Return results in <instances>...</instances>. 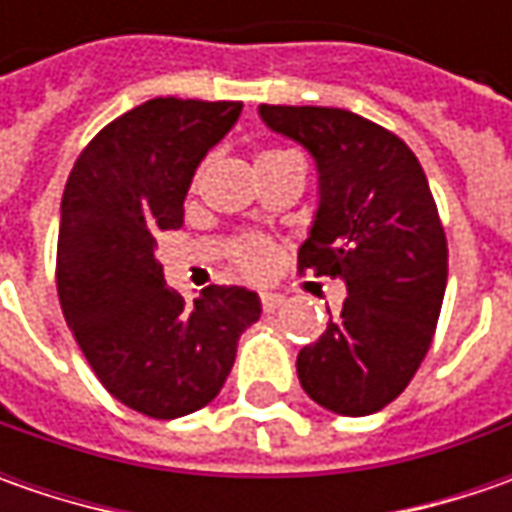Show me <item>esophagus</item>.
I'll list each match as a JSON object with an SVG mask.
<instances>
[{
    "label": "esophagus",
    "mask_w": 512,
    "mask_h": 512,
    "mask_svg": "<svg viewBox=\"0 0 512 512\" xmlns=\"http://www.w3.org/2000/svg\"><path fill=\"white\" fill-rule=\"evenodd\" d=\"M285 302V296H279V293H262V310L265 313H273L276 307H282Z\"/></svg>",
    "instance_id": "esophagus-1"
}]
</instances>
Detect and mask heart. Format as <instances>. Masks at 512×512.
I'll use <instances>...</instances> for the list:
<instances>
[{
	"label": "heart",
	"mask_w": 512,
	"mask_h": 512,
	"mask_svg": "<svg viewBox=\"0 0 512 512\" xmlns=\"http://www.w3.org/2000/svg\"><path fill=\"white\" fill-rule=\"evenodd\" d=\"M285 153L287 150H265L259 159H273V156H285ZM202 173H205V165L196 170L193 185H199ZM230 256H233V262H236L239 270L247 273V276H265L267 270L273 267V262H276V250H273V245L267 242L265 236H256V233L239 236V239L233 242V247H230Z\"/></svg>",
	"instance_id": "1"
}]
</instances>
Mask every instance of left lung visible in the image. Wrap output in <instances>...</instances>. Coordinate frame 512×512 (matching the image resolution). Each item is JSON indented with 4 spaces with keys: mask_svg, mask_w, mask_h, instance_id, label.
I'll return each mask as SVG.
<instances>
[{
    "mask_svg": "<svg viewBox=\"0 0 512 512\" xmlns=\"http://www.w3.org/2000/svg\"><path fill=\"white\" fill-rule=\"evenodd\" d=\"M265 125L310 150L319 210L299 270L339 276V316L299 350L305 393L342 416L390 404L424 362L447 287V236L416 153L342 108L262 105Z\"/></svg>",
    "mask_w": 512,
    "mask_h": 512,
    "instance_id": "1",
    "label": "left lung"
}]
</instances>
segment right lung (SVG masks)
Returning a JSON list of instances; mask_svg holds the SVG:
<instances>
[{"label": "right lung", "mask_w": 512, "mask_h": 512, "mask_svg": "<svg viewBox=\"0 0 512 512\" xmlns=\"http://www.w3.org/2000/svg\"><path fill=\"white\" fill-rule=\"evenodd\" d=\"M239 113L242 102L150 99L90 139L62 193L65 322L110 396L150 419L213 402L239 336L262 316L259 296L233 285L187 305L153 256L156 233L182 227L190 179Z\"/></svg>", "instance_id": "obj_1"}]
</instances>
